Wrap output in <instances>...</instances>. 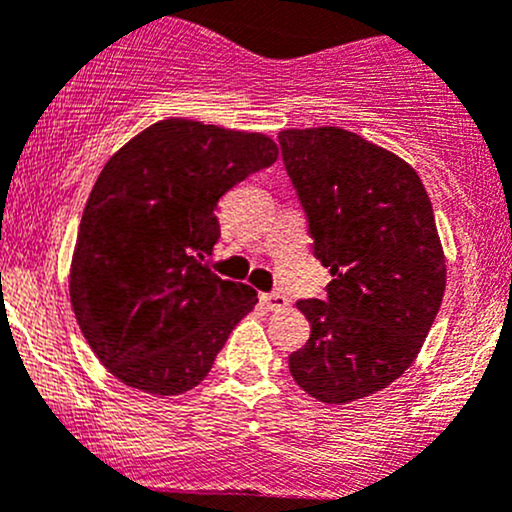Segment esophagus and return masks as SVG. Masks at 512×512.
Segmentation results:
<instances>
[{"label": "esophagus", "mask_w": 512, "mask_h": 512, "mask_svg": "<svg viewBox=\"0 0 512 512\" xmlns=\"http://www.w3.org/2000/svg\"><path fill=\"white\" fill-rule=\"evenodd\" d=\"M260 301L267 311H284L289 306V299L284 294H262Z\"/></svg>", "instance_id": "1"}]
</instances>
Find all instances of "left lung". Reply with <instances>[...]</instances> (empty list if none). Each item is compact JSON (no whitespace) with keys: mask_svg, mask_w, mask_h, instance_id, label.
<instances>
[{"mask_svg":"<svg viewBox=\"0 0 512 512\" xmlns=\"http://www.w3.org/2000/svg\"><path fill=\"white\" fill-rule=\"evenodd\" d=\"M325 299L299 301L311 338L289 355L308 396L345 403L396 381L418 357L447 284L445 252L418 172L338 126L279 133Z\"/></svg>","mask_w":512,"mask_h":512,"instance_id":"8db88e82","label":"left lung"}]
</instances>
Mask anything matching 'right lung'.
Segmentation results:
<instances>
[{
	"label": "right lung",
	"mask_w": 512,
	"mask_h": 512,
	"mask_svg": "<svg viewBox=\"0 0 512 512\" xmlns=\"http://www.w3.org/2000/svg\"><path fill=\"white\" fill-rule=\"evenodd\" d=\"M279 148L265 133L157 121L116 150L84 206L70 301L84 340L131 389L177 396L211 372L257 291L209 265L213 209Z\"/></svg>",
	"instance_id": "add662e5"
}]
</instances>
